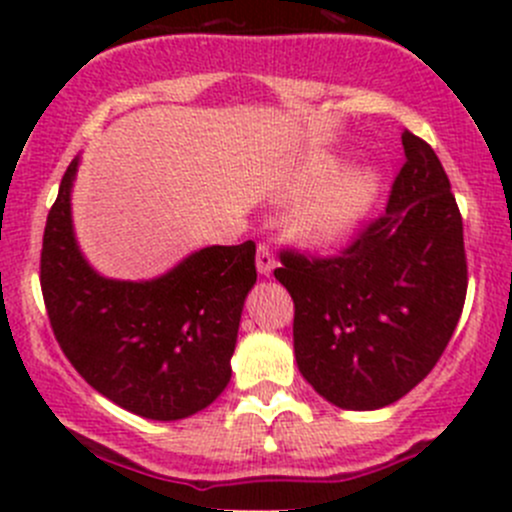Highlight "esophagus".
<instances>
[{"label":"esophagus","mask_w":512,"mask_h":512,"mask_svg":"<svg viewBox=\"0 0 512 512\" xmlns=\"http://www.w3.org/2000/svg\"><path fill=\"white\" fill-rule=\"evenodd\" d=\"M275 265L277 262H275V257H272L270 245L260 242V245H257V272H260V275H272Z\"/></svg>","instance_id":"1"}]
</instances>
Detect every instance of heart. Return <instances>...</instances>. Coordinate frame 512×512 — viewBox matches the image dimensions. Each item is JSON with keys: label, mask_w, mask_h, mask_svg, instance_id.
Returning <instances> with one entry per match:
<instances>
[{"label": "heart", "mask_w": 512, "mask_h": 512, "mask_svg": "<svg viewBox=\"0 0 512 512\" xmlns=\"http://www.w3.org/2000/svg\"><path fill=\"white\" fill-rule=\"evenodd\" d=\"M337 170L339 163L334 158L317 160L314 165H309L304 183L309 188L322 185ZM376 188H379V178L366 168L337 175L294 210V230L309 242L337 240L366 213V208L374 200Z\"/></svg>", "instance_id": "obj_1"}]
</instances>
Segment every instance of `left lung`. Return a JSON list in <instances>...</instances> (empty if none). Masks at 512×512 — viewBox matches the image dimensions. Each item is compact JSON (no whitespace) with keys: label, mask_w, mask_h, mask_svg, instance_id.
I'll return each instance as SVG.
<instances>
[{"label":"left lung","mask_w":512,"mask_h":512,"mask_svg":"<svg viewBox=\"0 0 512 512\" xmlns=\"http://www.w3.org/2000/svg\"><path fill=\"white\" fill-rule=\"evenodd\" d=\"M386 210L334 255L280 252L294 302V356L339 409L389 406L421 384L451 342L468 289L463 218L433 148L404 131Z\"/></svg>","instance_id":"obj_1"}]
</instances>
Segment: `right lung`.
I'll return each mask as SVG.
<instances>
[{
    "mask_svg": "<svg viewBox=\"0 0 512 512\" xmlns=\"http://www.w3.org/2000/svg\"><path fill=\"white\" fill-rule=\"evenodd\" d=\"M71 160L46 215L39 282L61 352L98 394L156 421L213 404L230 381L255 242L213 245L151 282L96 275L71 230Z\"/></svg>",
    "mask_w": 512,
    "mask_h": 512,
    "instance_id": "add662e5",
    "label": "right lung"
}]
</instances>
